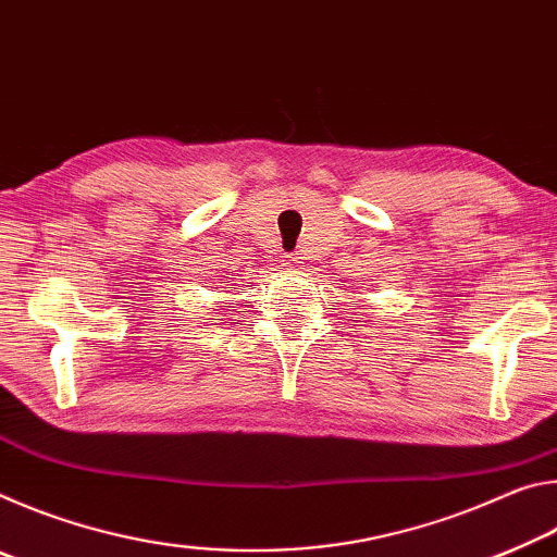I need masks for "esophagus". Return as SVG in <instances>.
<instances>
[{"instance_id": "esophagus-1", "label": "esophagus", "mask_w": 557, "mask_h": 557, "mask_svg": "<svg viewBox=\"0 0 557 557\" xmlns=\"http://www.w3.org/2000/svg\"><path fill=\"white\" fill-rule=\"evenodd\" d=\"M299 260H301V258H297V256H289L287 265H289V268H299Z\"/></svg>"}]
</instances>
